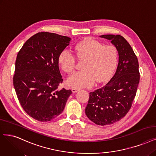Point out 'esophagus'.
Segmentation results:
<instances>
[{
	"instance_id": "1",
	"label": "esophagus",
	"mask_w": 156,
	"mask_h": 156,
	"mask_svg": "<svg viewBox=\"0 0 156 156\" xmlns=\"http://www.w3.org/2000/svg\"><path fill=\"white\" fill-rule=\"evenodd\" d=\"M79 91V90L78 89H77V88H72V92H73V93H76V92H77Z\"/></svg>"
}]
</instances>
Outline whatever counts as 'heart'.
I'll use <instances>...</instances> for the list:
<instances>
[{
	"label": "heart",
	"mask_w": 156,
	"mask_h": 156,
	"mask_svg": "<svg viewBox=\"0 0 156 156\" xmlns=\"http://www.w3.org/2000/svg\"><path fill=\"white\" fill-rule=\"evenodd\" d=\"M79 59L85 60L82 69L69 76L66 84L73 88L90 87L96 81L103 83L111 77L116 67L118 51L114 45H104L99 41L90 39L78 43L75 47ZM58 64L67 73L73 72L76 67V58L72 53L64 50L58 58Z\"/></svg>",
	"instance_id": "heart-1"
}]
</instances>
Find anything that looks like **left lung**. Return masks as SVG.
Listing matches in <instances>:
<instances>
[{"label":"left lung","mask_w":156,"mask_h":156,"mask_svg":"<svg viewBox=\"0 0 156 156\" xmlns=\"http://www.w3.org/2000/svg\"><path fill=\"white\" fill-rule=\"evenodd\" d=\"M117 50L119 62L114 76L103 87L90 93L85 113L98 125L121 120L130 110L139 83V63L131 46L120 35H103Z\"/></svg>","instance_id":"1"}]
</instances>
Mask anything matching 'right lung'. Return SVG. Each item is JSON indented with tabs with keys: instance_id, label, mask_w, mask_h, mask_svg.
I'll list each match as a JSON object with an SVG mask.
<instances>
[{
	"instance_id": "obj_1",
	"label": "right lung",
	"mask_w": 156,
	"mask_h": 156,
	"mask_svg": "<svg viewBox=\"0 0 156 156\" xmlns=\"http://www.w3.org/2000/svg\"><path fill=\"white\" fill-rule=\"evenodd\" d=\"M70 41L66 36L39 32L18 53L13 86L24 110L37 121H50L59 115L72 94L70 90L58 88L63 79L58 58Z\"/></svg>"
}]
</instances>
